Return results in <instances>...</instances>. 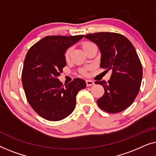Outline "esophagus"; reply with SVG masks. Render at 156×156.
Wrapping results in <instances>:
<instances>
[{
    "mask_svg": "<svg viewBox=\"0 0 156 156\" xmlns=\"http://www.w3.org/2000/svg\"><path fill=\"white\" fill-rule=\"evenodd\" d=\"M94 84H95V83H94L93 81H92L90 80H86V85H87V87L92 86V85H93Z\"/></svg>",
    "mask_w": 156,
    "mask_h": 156,
    "instance_id": "1",
    "label": "esophagus"
}]
</instances>
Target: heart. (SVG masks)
<instances>
[{
  "label": "heart",
  "instance_id": "obj_1",
  "mask_svg": "<svg viewBox=\"0 0 156 156\" xmlns=\"http://www.w3.org/2000/svg\"><path fill=\"white\" fill-rule=\"evenodd\" d=\"M92 44H92L90 42H85V43H83V45H82V47H83V50H85V49H87V47H90V46L92 45ZM71 50H72L71 48H69V49H67V51H66V53H65V59L66 61L69 60V58H70V54H71ZM81 73H82L83 74H85V70H82V71H81Z\"/></svg>",
  "mask_w": 156,
  "mask_h": 156
}]
</instances>
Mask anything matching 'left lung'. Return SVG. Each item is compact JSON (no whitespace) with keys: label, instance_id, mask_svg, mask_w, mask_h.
Listing matches in <instances>:
<instances>
[{"label":"left lung","instance_id":"left-lung-1","mask_svg":"<svg viewBox=\"0 0 156 156\" xmlns=\"http://www.w3.org/2000/svg\"><path fill=\"white\" fill-rule=\"evenodd\" d=\"M85 37L98 45L101 53L100 67L112 71L110 79L96 81L102 85L105 94L97 103L109 113L120 112L130 106L139 93L143 69L130 41L115 32H97Z\"/></svg>","mask_w":156,"mask_h":156}]
</instances>
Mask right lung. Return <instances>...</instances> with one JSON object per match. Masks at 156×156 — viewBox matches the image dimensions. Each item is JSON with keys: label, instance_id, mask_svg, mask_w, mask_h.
I'll return each instance as SVG.
<instances>
[{"label": "right lung", "instance_id": "obj_1", "mask_svg": "<svg viewBox=\"0 0 156 156\" xmlns=\"http://www.w3.org/2000/svg\"><path fill=\"white\" fill-rule=\"evenodd\" d=\"M83 37L47 36L27 51L22 73L23 88L30 106L46 119L59 121L71 115L78 93L86 87L81 78L65 86L58 78L66 65V50Z\"/></svg>", "mask_w": 156, "mask_h": 156}]
</instances>
